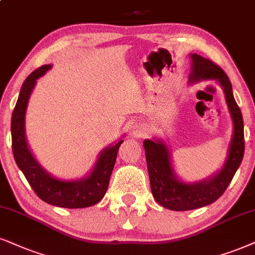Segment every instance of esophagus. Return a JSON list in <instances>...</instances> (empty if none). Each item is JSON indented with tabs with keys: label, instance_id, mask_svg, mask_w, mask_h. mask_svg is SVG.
I'll return each instance as SVG.
<instances>
[{
	"label": "esophagus",
	"instance_id": "esophagus-1",
	"mask_svg": "<svg viewBox=\"0 0 255 255\" xmlns=\"http://www.w3.org/2000/svg\"><path fill=\"white\" fill-rule=\"evenodd\" d=\"M144 133V126L142 124H135L131 126V135L135 137L142 136Z\"/></svg>",
	"mask_w": 255,
	"mask_h": 255
}]
</instances>
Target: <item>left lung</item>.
<instances>
[{"label":"left lung","mask_w":255,"mask_h":255,"mask_svg":"<svg viewBox=\"0 0 255 255\" xmlns=\"http://www.w3.org/2000/svg\"><path fill=\"white\" fill-rule=\"evenodd\" d=\"M192 68L188 82L215 80L225 93V99L233 121V134L227 157L221 169L207 179L186 182L176 175L170 150L162 138L143 141L150 188L154 199L162 207L172 211H191L213 204L226 191L235 172L239 168L245 151L244 120L239 106L235 102L232 83L226 73L213 61L198 54H191Z\"/></svg>","instance_id":"8db88e82"}]
</instances>
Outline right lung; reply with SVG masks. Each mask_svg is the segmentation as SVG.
Returning <instances> with one entry per match:
<instances>
[{"instance_id": "right-lung-1", "label": "right lung", "mask_w": 255, "mask_h": 255, "mask_svg": "<svg viewBox=\"0 0 255 255\" xmlns=\"http://www.w3.org/2000/svg\"><path fill=\"white\" fill-rule=\"evenodd\" d=\"M50 68L51 64L40 67L34 70L22 85L11 117L12 154L16 165L24 174L29 185L44 202L63 208L90 207L101 201L107 192L119 147L124 140L100 151L93 169L81 179L62 180L48 173L35 159L28 146L25 137V112L36 80Z\"/></svg>"}]
</instances>
